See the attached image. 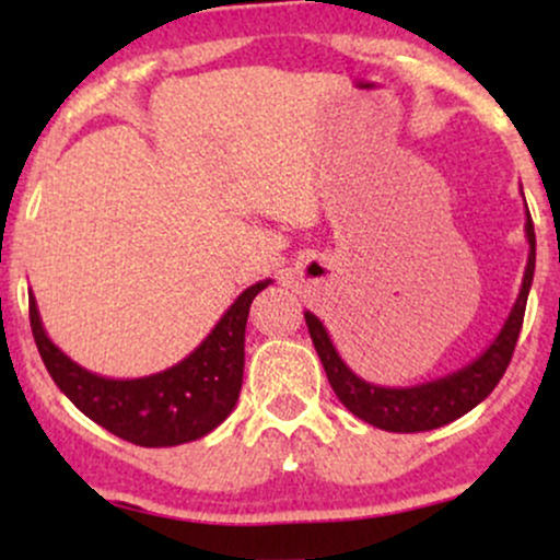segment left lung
Listing matches in <instances>:
<instances>
[{
  "label": "left lung",
  "mask_w": 560,
  "mask_h": 560,
  "mask_svg": "<svg viewBox=\"0 0 560 560\" xmlns=\"http://www.w3.org/2000/svg\"><path fill=\"white\" fill-rule=\"evenodd\" d=\"M526 242H529V260H526V271L522 279L518 298L513 302L511 313H508L503 329L492 339V345L464 369L453 371V374L434 378V382L416 384V387H378V384L365 382L355 371L339 358L337 347H334L329 331L320 320L305 311V324L311 331L313 345L324 363L326 376H329L331 389L337 392L339 402L350 410L352 416L363 419L371 427L384 429V432H429V429H440L445 423L460 419L471 408L485 400L490 392L498 387L503 378L508 363H511L513 347H516L518 331L524 324L526 298H529L532 279H535V223H532L529 210H526Z\"/></svg>",
  "instance_id": "8db88e82"
}]
</instances>
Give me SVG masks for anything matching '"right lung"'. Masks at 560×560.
<instances>
[{"label": "right lung", "mask_w": 560, "mask_h": 560, "mask_svg": "<svg viewBox=\"0 0 560 560\" xmlns=\"http://www.w3.org/2000/svg\"><path fill=\"white\" fill-rule=\"evenodd\" d=\"M268 284L271 279L244 289L184 361L139 378H107L70 361L44 331L34 294L28 298L31 331L49 376L83 416L133 445L173 447L210 434L234 410L242 389L249 305Z\"/></svg>", "instance_id": "right-lung-1"}]
</instances>
